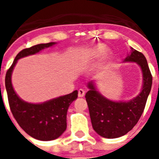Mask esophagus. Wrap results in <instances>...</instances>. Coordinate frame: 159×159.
<instances>
[{
	"instance_id": "34e87169",
	"label": "esophagus",
	"mask_w": 159,
	"mask_h": 159,
	"mask_svg": "<svg viewBox=\"0 0 159 159\" xmlns=\"http://www.w3.org/2000/svg\"><path fill=\"white\" fill-rule=\"evenodd\" d=\"M84 95H85V92H84V90H83V89L79 90V91H78V96L80 97V98H82V97H84Z\"/></svg>"
}]
</instances>
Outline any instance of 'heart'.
<instances>
[{"mask_svg":"<svg viewBox=\"0 0 159 159\" xmlns=\"http://www.w3.org/2000/svg\"><path fill=\"white\" fill-rule=\"evenodd\" d=\"M105 52V47L102 44L100 43H98V44H95V45L92 46L90 47L89 48H88L87 50L84 52L83 53V60H84L85 63H89L92 62L94 60H96L100 58L101 57H102V55L104 54ZM107 65V60L106 59H104L103 60H102L100 63L97 64L95 67V70L96 71H100L102 69H104L105 67Z\"/></svg>","mask_w":159,"mask_h":159,"instance_id":"b5f03b06","label":"heart"}]
</instances>
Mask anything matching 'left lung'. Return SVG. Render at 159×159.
<instances>
[{
  "instance_id": "obj_1",
  "label": "left lung",
  "mask_w": 159,
  "mask_h": 159,
  "mask_svg": "<svg viewBox=\"0 0 159 159\" xmlns=\"http://www.w3.org/2000/svg\"><path fill=\"white\" fill-rule=\"evenodd\" d=\"M135 63L141 68L143 84L139 95L127 101L109 99L97 90L94 80L88 83L85 98L88 102L92 127L99 135L116 139L125 135L136 125L145 108L152 86V75L143 53L130 48L123 63Z\"/></svg>"
}]
</instances>
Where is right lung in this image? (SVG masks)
Here are the masks:
<instances>
[{
    "label": "right lung",
    "mask_w": 159,
    "mask_h": 159,
    "mask_svg": "<svg viewBox=\"0 0 159 159\" xmlns=\"http://www.w3.org/2000/svg\"><path fill=\"white\" fill-rule=\"evenodd\" d=\"M56 42L40 43L20 52L8 70L5 88L8 103L13 117L29 135L41 141L58 139L67 128V112L71 102L77 99L78 91L39 103L26 102L18 96L12 84V74L18 60L37 54L44 48L52 47Z\"/></svg>",
    "instance_id": "obj_1"
}]
</instances>
